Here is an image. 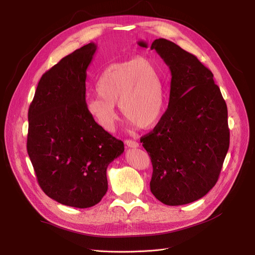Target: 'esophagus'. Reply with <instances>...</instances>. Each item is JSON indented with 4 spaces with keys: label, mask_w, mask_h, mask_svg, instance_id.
Instances as JSON below:
<instances>
[{
    "label": "esophagus",
    "mask_w": 255,
    "mask_h": 255,
    "mask_svg": "<svg viewBox=\"0 0 255 255\" xmlns=\"http://www.w3.org/2000/svg\"><path fill=\"white\" fill-rule=\"evenodd\" d=\"M125 143L128 146V148H137V146H139V143L135 140H130V139H127L125 140Z\"/></svg>",
    "instance_id": "34e87169"
}]
</instances>
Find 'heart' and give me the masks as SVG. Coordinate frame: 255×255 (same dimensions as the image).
<instances>
[{
	"instance_id": "obj_1",
	"label": "heart",
	"mask_w": 255,
	"mask_h": 255,
	"mask_svg": "<svg viewBox=\"0 0 255 255\" xmlns=\"http://www.w3.org/2000/svg\"><path fill=\"white\" fill-rule=\"evenodd\" d=\"M99 96L86 99V112L98 125L112 132L119 116L116 104L133 127L149 128L160 119L165 106L164 82L156 64L137 56L107 67L97 83Z\"/></svg>"
}]
</instances>
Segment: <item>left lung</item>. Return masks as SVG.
Wrapping results in <instances>:
<instances>
[{
  "instance_id": "1",
  "label": "left lung",
  "mask_w": 255,
  "mask_h": 255,
  "mask_svg": "<svg viewBox=\"0 0 255 255\" xmlns=\"http://www.w3.org/2000/svg\"><path fill=\"white\" fill-rule=\"evenodd\" d=\"M151 50L170 69L171 83L167 111L140 138L153 166L150 189L161 203L183 205L218 181L230 145L228 109L212 71L195 55L164 38Z\"/></svg>"
}]
</instances>
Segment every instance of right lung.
I'll return each instance as SVG.
<instances>
[{
	"label": "right lung",
	"mask_w": 255,
	"mask_h": 255,
	"mask_svg": "<svg viewBox=\"0 0 255 255\" xmlns=\"http://www.w3.org/2000/svg\"><path fill=\"white\" fill-rule=\"evenodd\" d=\"M97 44L69 54L45 72L28 109L27 153L43 192L64 205L86 208L107 191L106 170L125 151L86 112V70Z\"/></svg>",
	"instance_id": "add662e5"
}]
</instances>
